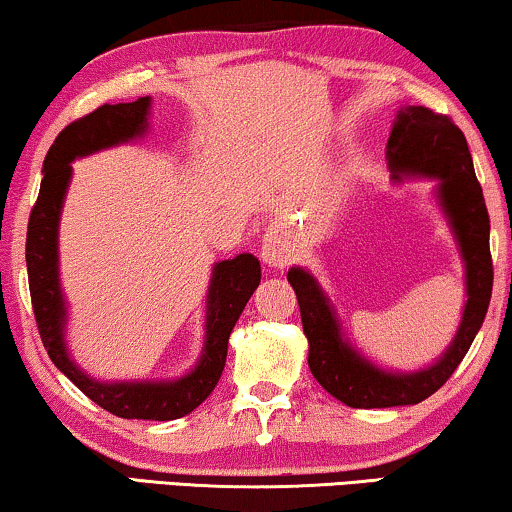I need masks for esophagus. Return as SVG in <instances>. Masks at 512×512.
<instances>
[{
	"mask_svg": "<svg viewBox=\"0 0 512 512\" xmlns=\"http://www.w3.org/2000/svg\"><path fill=\"white\" fill-rule=\"evenodd\" d=\"M259 257H262L264 264L273 266V269H285L292 262V248L278 234H266Z\"/></svg>",
	"mask_w": 512,
	"mask_h": 512,
	"instance_id": "obj_1",
	"label": "esophagus"
}]
</instances>
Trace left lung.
<instances>
[{"instance_id": "obj_1", "label": "left lung", "mask_w": 512, "mask_h": 512, "mask_svg": "<svg viewBox=\"0 0 512 512\" xmlns=\"http://www.w3.org/2000/svg\"><path fill=\"white\" fill-rule=\"evenodd\" d=\"M387 164L394 178L403 174L438 178V199L455 229L466 264V306L455 341L434 366L415 373H387L357 355L343 341L329 301L304 269H290L287 280L297 294L301 325L308 338V366L325 390L350 408H392L420 403L448 383L462 364L475 334L485 322L492 299V253H489V213L482 187L475 178L469 143L452 118L427 106L399 111Z\"/></svg>"}]
</instances>
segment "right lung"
<instances>
[{
	"mask_svg": "<svg viewBox=\"0 0 512 512\" xmlns=\"http://www.w3.org/2000/svg\"><path fill=\"white\" fill-rule=\"evenodd\" d=\"M150 97L132 104H104L83 118L69 122L57 134L43 160V181L37 204L27 222V278H30L32 311L37 320L43 348L53 364L81 390L109 413L125 420H176L215 390L227 362L229 334L253 297L262 269L257 257L239 255L215 264L208 287L206 345L204 355L192 373L176 383H97L71 362L64 348V299L57 278V225L64 192L71 178V162L76 157L129 141L146 132Z\"/></svg>",
	"mask_w": 512,
	"mask_h": 512,
	"instance_id": "right-lung-1",
	"label": "right lung"
}]
</instances>
